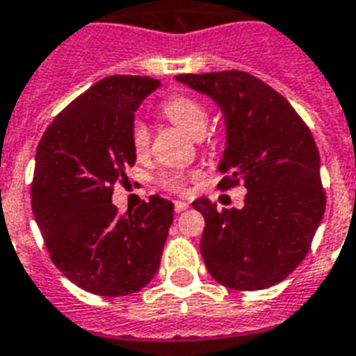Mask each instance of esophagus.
I'll return each mask as SVG.
<instances>
[{"mask_svg": "<svg viewBox=\"0 0 356 356\" xmlns=\"http://www.w3.org/2000/svg\"><path fill=\"white\" fill-rule=\"evenodd\" d=\"M187 207H189V204H187V202H181V200H176V202H175L176 213H181V211H185Z\"/></svg>", "mask_w": 356, "mask_h": 356, "instance_id": "1", "label": "esophagus"}]
</instances>
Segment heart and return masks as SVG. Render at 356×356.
I'll list each match as a JSON object with an SVG mask.
<instances>
[{"label": "heart", "instance_id": "1", "mask_svg": "<svg viewBox=\"0 0 356 356\" xmlns=\"http://www.w3.org/2000/svg\"><path fill=\"white\" fill-rule=\"evenodd\" d=\"M161 113L165 114L167 118L171 120L175 125L184 129L185 132H189L191 136H202V132L205 131L207 125V111L202 107L200 102L195 98H191L187 94H176L172 98H169L161 107ZM131 142L134 151L138 154L147 151L149 147V129L142 120H136L131 127ZM163 185L169 189L181 193L185 189L184 176L180 175H169L163 178Z\"/></svg>", "mask_w": 356, "mask_h": 356}]
</instances>
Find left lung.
<instances>
[{
  "label": "left lung",
  "instance_id": "1",
  "mask_svg": "<svg viewBox=\"0 0 356 356\" xmlns=\"http://www.w3.org/2000/svg\"><path fill=\"white\" fill-rule=\"evenodd\" d=\"M213 99L225 120L218 189L242 184V209H216L200 198L204 214L200 251L211 277L238 291L275 286L305 258L324 218L320 154L309 127L282 94L243 70L178 74Z\"/></svg>",
  "mask_w": 356,
  "mask_h": 356
}]
</instances>
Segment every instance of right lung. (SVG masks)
<instances>
[{"label": "right lung", "instance_id": "right-lung-1", "mask_svg": "<svg viewBox=\"0 0 356 356\" xmlns=\"http://www.w3.org/2000/svg\"><path fill=\"white\" fill-rule=\"evenodd\" d=\"M147 76H108L67 105L36 151L31 196L51 260L70 282L99 296L145 287L160 267L175 205L152 195L129 216L113 187L136 161L134 113L160 87Z\"/></svg>", "mask_w": 356, "mask_h": 356}]
</instances>
